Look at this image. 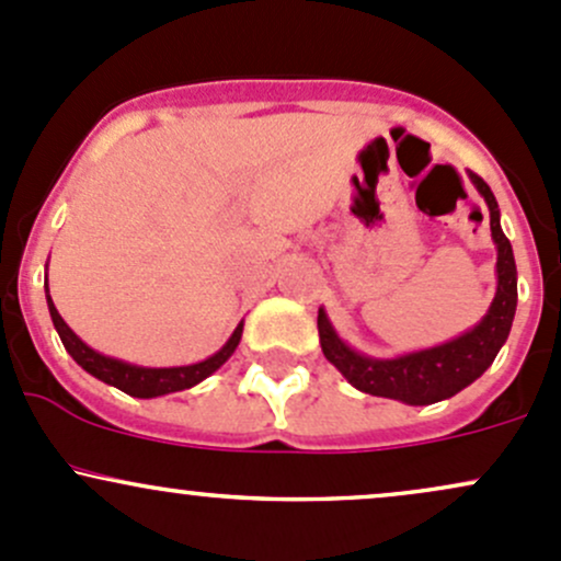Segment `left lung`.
Here are the masks:
<instances>
[{
	"label": "left lung",
	"mask_w": 561,
	"mask_h": 561,
	"mask_svg": "<svg viewBox=\"0 0 561 561\" xmlns=\"http://www.w3.org/2000/svg\"><path fill=\"white\" fill-rule=\"evenodd\" d=\"M471 182L490 206V230L497 245V291L490 310L466 334L399 358H371L336 336L327 312L318 310V336H321L323 355L342 371V377L353 388L369 396L396 399L409 407H425L451 399L462 388L479 379L492 366L500 347L508 340L511 323L516 312V262L508 238L500 227V210L492 190L481 176L471 173Z\"/></svg>",
	"instance_id": "8db88e82"
}]
</instances>
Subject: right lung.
Here are the masks:
<instances>
[{"instance_id": "add662e5", "label": "right lung", "mask_w": 561, "mask_h": 561, "mask_svg": "<svg viewBox=\"0 0 561 561\" xmlns=\"http://www.w3.org/2000/svg\"><path fill=\"white\" fill-rule=\"evenodd\" d=\"M47 291V283H45ZM47 307H50V318L53 327H56L58 336H61L66 353L101 382L114 385L123 393L136 396V399H154V396H165V393H176V390H186L192 385L203 382V379L214 375L221 364L234 353L238 347L240 336H243V323H238V329L232 331V336L227 340V345L221 347L219 353H214L210 358L201 360V364H190V366H168V369H152V366H134L125 364V360L110 358V355H101L93 347H88L80 336L75 334L61 316H58L56 305H53L50 294H47Z\"/></svg>"}]
</instances>
